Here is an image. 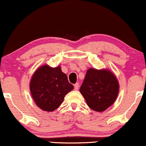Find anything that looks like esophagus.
<instances>
[{
  "label": "esophagus",
  "instance_id": "1",
  "mask_svg": "<svg viewBox=\"0 0 146 146\" xmlns=\"http://www.w3.org/2000/svg\"><path fill=\"white\" fill-rule=\"evenodd\" d=\"M79 86H80V84H79V83H76V84H75L74 85V88H75V90H78Z\"/></svg>",
  "mask_w": 146,
  "mask_h": 146
}]
</instances>
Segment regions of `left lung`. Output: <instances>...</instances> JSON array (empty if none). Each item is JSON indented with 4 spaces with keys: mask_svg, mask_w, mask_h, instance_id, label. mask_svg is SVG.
<instances>
[{
    "mask_svg": "<svg viewBox=\"0 0 146 146\" xmlns=\"http://www.w3.org/2000/svg\"><path fill=\"white\" fill-rule=\"evenodd\" d=\"M119 85L109 70L90 68L80 87L87 105L95 111H104L116 100Z\"/></svg>",
    "mask_w": 146,
    "mask_h": 146,
    "instance_id": "8db88e82",
    "label": "left lung"
}]
</instances>
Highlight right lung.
I'll return each instance as SVG.
<instances>
[{"mask_svg": "<svg viewBox=\"0 0 146 146\" xmlns=\"http://www.w3.org/2000/svg\"><path fill=\"white\" fill-rule=\"evenodd\" d=\"M29 86L35 103L40 109L47 112L58 108L65 95L73 89L60 66L52 68L46 64L35 71Z\"/></svg>", "mask_w": 146, "mask_h": 146, "instance_id": "obj_1", "label": "right lung"}]
</instances>
